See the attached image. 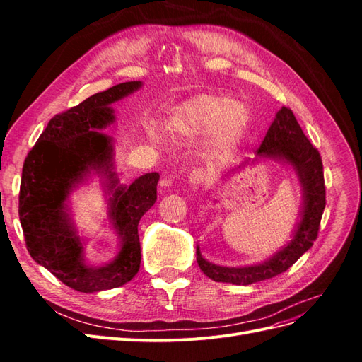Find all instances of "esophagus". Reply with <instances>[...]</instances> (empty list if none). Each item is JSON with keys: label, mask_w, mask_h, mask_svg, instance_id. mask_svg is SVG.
Listing matches in <instances>:
<instances>
[{"label": "esophagus", "mask_w": 362, "mask_h": 362, "mask_svg": "<svg viewBox=\"0 0 362 362\" xmlns=\"http://www.w3.org/2000/svg\"><path fill=\"white\" fill-rule=\"evenodd\" d=\"M206 181H208V177L205 175V172L204 170H193L192 173H190V177H189V184H190V187L192 189H194V190H198V189H201L204 184H206Z\"/></svg>", "instance_id": "obj_1"}]
</instances>
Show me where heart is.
Wrapping results in <instances>:
<instances>
[{"label": "heart", "mask_w": 362, "mask_h": 362, "mask_svg": "<svg viewBox=\"0 0 362 362\" xmlns=\"http://www.w3.org/2000/svg\"><path fill=\"white\" fill-rule=\"evenodd\" d=\"M250 120L245 103L222 95H198L182 101L172 116L173 127L187 137L208 133L204 151L211 160L233 154Z\"/></svg>", "instance_id": "b5f03b06"}]
</instances>
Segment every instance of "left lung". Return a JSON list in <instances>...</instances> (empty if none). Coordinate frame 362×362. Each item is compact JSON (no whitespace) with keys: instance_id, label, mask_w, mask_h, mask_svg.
<instances>
[{"instance_id":"left-lung-1","label":"left lung","mask_w":362,"mask_h":362,"mask_svg":"<svg viewBox=\"0 0 362 362\" xmlns=\"http://www.w3.org/2000/svg\"><path fill=\"white\" fill-rule=\"evenodd\" d=\"M273 160L290 168L302 189V206L299 221L294 226L291 240L270 258L258 264L243 267L217 266L205 259L199 246H196V261L199 269L216 282H228L234 286H250L254 282L270 279L290 269L315 242L319 234L322 214L326 205L325 178L322 157L306 139L293 112L282 107L269 127L264 140L254 160H245L233 172L247 164Z\"/></svg>"}]
</instances>
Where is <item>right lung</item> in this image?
Returning <instances> with one entry per match:
<instances>
[{"label":"right lung","instance_id":"obj_1","mask_svg":"<svg viewBox=\"0 0 362 362\" xmlns=\"http://www.w3.org/2000/svg\"><path fill=\"white\" fill-rule=\"evenodd\" d=\"M141 86V81L116 84L54 116L24 163L19 221L27 249L37 264L76 291L120 287L140 269L137 228L157 201L160 175L151 172L129 185L120 182L115 140L103 129L116 122L112 104ZM93 174L102 181L107 221L119 240L117 257L100 267L85 261V239L78 234L69 205L70 194Z\"/></svg>","mask_w":362,"mask_h":362}]
</instances>
